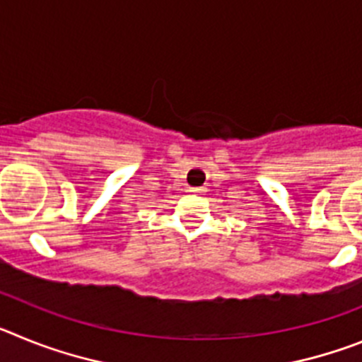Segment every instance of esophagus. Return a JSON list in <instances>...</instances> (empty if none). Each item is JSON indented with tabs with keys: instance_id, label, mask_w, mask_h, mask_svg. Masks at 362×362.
Returning <instances> with one entry per match:
<instances>
[{
	"instance_id": "1",
	"label": "esophagus",
	"mask_w": 362,
	"mask_h": 362,
	"mask_svg": "<svg viewBox=\"0 0 362 362\" xmlns=\"http://www.w3.org/2000/svg\"><path fill=\"white\" fill-rule=\"evenodd\" d=\"M190 192H194V194H199L201 188H190Z\"/></svg>"
}]
</instances>
